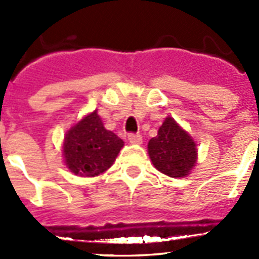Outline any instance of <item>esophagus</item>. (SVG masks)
I'll return each instance as SVG.
<instances>
[{"mask_svg":"<svg viewBox=\"0 0 259 259\" xmlns=\"http://www.w3.org/2000/svg\"><path fill=\"white\" fill-rule=\"evenodd\" d=\"M128 141L132 144H141L143 143V137L139 134H130L128 135Z\"/></svg>","mask_w":259,"mask_h":259,"instance_id":"34e87169","label":"esophagus"}]
</instances>
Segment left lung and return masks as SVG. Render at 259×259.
<instances>
[{"mask_svg": "<svg viewBox=\"0 0 259 259\" xmlns=\"http://www.w3.org/2000/svg\"><path fill=\"white\" fill-rule=\"evenodd\" d=\"M153 166L170 178L189 175L197 162V148L191 135L171 116H167L158 135L148 143Z\"/></svg>", "mask_w": 259, "mask_h": 259, "instance_id": "8db88e82", "label": "left lung"}]
</instances>
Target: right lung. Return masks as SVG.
Returning <instances> with one entry per match:
<instances>
[{"label":"right lung","mask_w":259,"mask_h":259,"mask_svg":"<svg viewBox=\"0 0 259 259\" xmlns=\"http://www.w3.org/2000/svg\"><path fill=\"white\" fill-rule=\"evenodd\" d=\"M123 145L122 139L104 127L95 110L66 132L63 158L71 172L92 178L111 167Z\"/></svg>","instance_id":"1"}]
</instances>
